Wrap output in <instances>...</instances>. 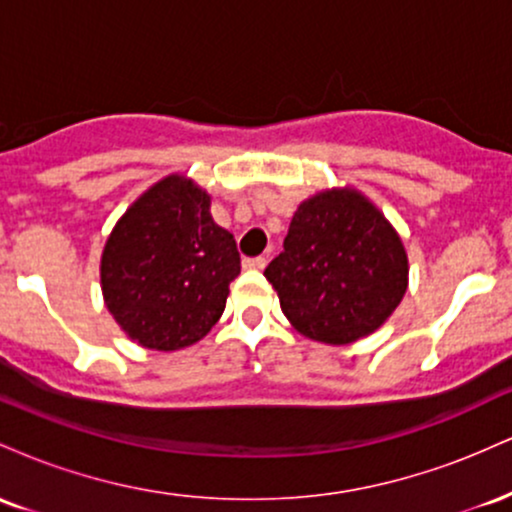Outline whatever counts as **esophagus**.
<instances>
[{"instance_id":"obj_1","label":"esophagus","mask_w":512,"mask_h":512,"mask_svg":"<svg viewBox=\"0 0 512 512\" xmlns=\"http://www.w3.org/2000/svg\"><path fill=\"white\" fill-rule=\"evenodd\" d=\"M243 267L245 269H264L267 267V260H264V257H245Z\"/></svg>"}]
</instances>
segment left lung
<instances>
[{
    "mask_svg": "<svg viewBox=\"0 0 512 512\" xmlns=\"http://www.w3.org/2000/svg\"><path fill=\"white\" fill-rule=\"evenodd\" d=\"M264 276L293 330L344 346L395 313L409 286V257L383 211L346 185L298 204L284 252Z\"/></svg>",
    "mask_w": 512,
    "mask_h": 512,
    "instance_id": "left-lung-1",
    "label": "left lung"
}]
</instances>
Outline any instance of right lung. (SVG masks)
Listing matches in <instances>:
<instances>
[{
	"label": "right lung",
	"mask_w": 512,
	"mask_h": 512,
	"mask_svg": "<svg viewBox=\"0 0 512 512\" xmlns=\"http://www.w3.org/2000/svg\"><path fill=\"white\" fill-rule=\"evenodd\" d=\"M209 207V192L195 180L166 175L129 204L105 240V308L144 349L197 344L226 308L240 255Z\"/></svg>",
	"instance_id": "obj_1"
}]
</instances>
